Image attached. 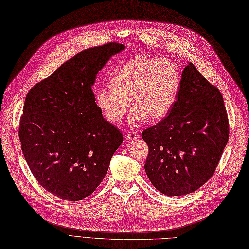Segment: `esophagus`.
<instances>
[{
  "mask_svg": "<svg viewBox=\"0 0 249 249\" xmlns=\"http://www.w3.org/2000/svg\"><path fill=\"white\" fill-rule=\"evenodd\" d=\"M139 139V133L135 132V131H129L126 134V140L127 141H133Z\"/></svg>",
  "mask_w": 249,
  "mask_h": 249,
  "instance_id": "34e87169",
  "label": "esophagus"
}]
</instances>
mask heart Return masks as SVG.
<instances>
[{"label":"heart","instance_id":"b5f03b06","mask_svg":"<svg viewBox=\"0 0 249 249\" xmlns=\"http://www.w3.org/2000/svg\"><path fill=\"white\" fill-rule=\"evenodd\" d=\"M180 86L178 67L166 58L136 56L113 73L109 87L95 91V104L108 122L119 124L129 108L130 126L160 121L176 105Z\"/></svg>","mask_w":249,"mask_h":249}]
</instances>
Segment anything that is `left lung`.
Segmentation results:
<instances>
[{
    "label": "left lung",
    "instance_id": "1",
    "mask_svg": "<svg viewBox=\"0 0 249 249\" xmlns=\"http://www.w3.org/2000/svg\"><path fill=\"white\" fill-rule=\"evenodd\" d=\"M144 169L152 185L167 196L187 195L213 177L229 139V121L218 89L189 62L176 105L145 129Z\"/></svg>",
    "mask_w": 249,
    "mask_h": 249
}]
</instances>
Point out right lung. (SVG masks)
I'll return each mask as SVG.
<instances>
[{"label":"right lung","instance_id":"obj_1","mask_svg":"<svg viewBox=\"0 0 249 249\" xmlns=\"http://www.w3.org/2000/svg\"><path fill=\"white\" fill-rule=\"evenodd\" d=\"M124 49L107 43L82 51L25 97L19 126L25 161L40 185L62 200L91 195L123 142L97 107L92 86L97 72Z\"/></svg>","mask_w":249,"mask_h":249}]
</instances>
